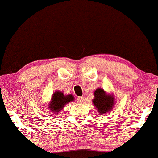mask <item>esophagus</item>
<instances>
[{"label": "esophagus", "instance_id": "esophagus-1", "mask_svg": "<svg viewBox=\"0 0 158 158\" xmlns=\"http://www.w3.org/2000/svg\"><path fill=\"white\" fill-rule=\"evenodd\" d=\"M77 101L78 102H80V103L83 102V101H84V97H77Z\"/></svg>", "mask_w": 158, "mask_h": 158}]
</instances>
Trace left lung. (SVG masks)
<instances>
[{"label":"left lung","mask_w":158,"mask_h":158,"mask_svg":"<svg viewBox=\"0 0 158 158\" xmlns=\"http://www.w3.org/2000/svg\"><path fill=\"white\" fill-rule=\"evenodd\" d=\"M94 94L95 98L93 99V103L97 107L99 113L106 114V112L112 109L114 102V97L112 96L107 95L102 88H97Z\"/></svg>","instance_id":"8db88e82"}]
</instances>
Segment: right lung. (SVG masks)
Segmentation results:
<instances>
[{"instance_id":"1","label":"right lung","mask_w":158,"mask_h":158,"mask_svg":"<svg viewBox=\"0 0 158 158\" xmlns=\"http://www.w3.org/2000/svg\"><path fill=\"white\" fill-rule=\"evenodd\" d=\"M73 100V97L72 95L64 96L62 92L56 91L52 97L50 108L52 112H59L65 104Z\"/></svg>"}]
</instances>
